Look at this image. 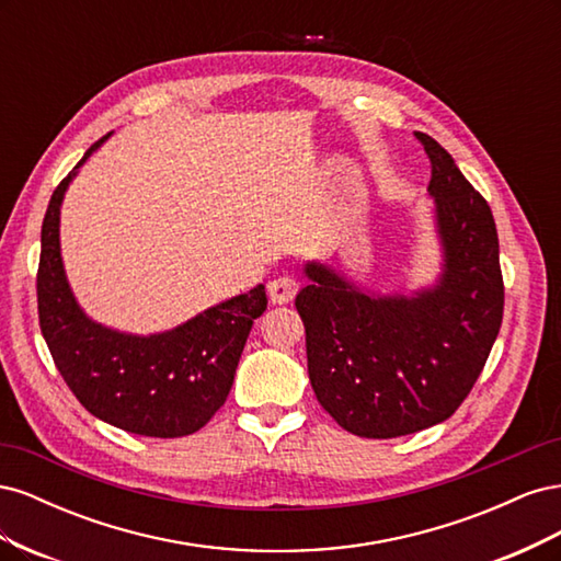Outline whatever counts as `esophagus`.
I'll list each match as a JSON object with an SVG mask.
<instances>
[{"label": "esophagus", "mask_w": 561, "mask_h": 561, "mask_svg": "<svg viewBox=\"0 0 561 561\" xmlns=\"http://www.w3.org/2000/svg\"><path fill=\"white\" fill-rule=\"evenodd\" d=\"M299 290V283L293 276H278L268 283V297L274 304L293 301Z\"/></svg>", "instance_id": "1"}]
</instances>
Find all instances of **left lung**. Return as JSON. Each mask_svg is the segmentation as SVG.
<instances>
[{
    "mask_svg": "<svg viewBox=\"0 0 561 561\" xmlns=\"http://www.w3.org/2000/svg\"><path fill=\"white\" fill-rule=\"evenodd\" d=\"M431 159L428 194L443 274L414 295H371L307 262L295 307L307 330L309 379L344 431L400 437L447 421L494 346L503 320L499 233L489 203L449 151L414 133Z\"/></svg>",
    "mask_w": 561,
    "mask_h": 561,
    "instance_id": "left-lung-1",
    "label": "left lung"
}]
</instances>
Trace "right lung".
Returning <instances> with one entry per match:
<instances>
[{"instance_id":"add662e5","label":"right lung","mask_w":561,"mask_h":561,"mask_svg":"<svg viewBox=\"0 0 561 561\" xmlns=\"http://www.w3.org/2000/svg\"><path fill=\"white\" fill-rule=\"evenodd\" d=\"M100 138L48 201L37 271L39 325L77 400L100 421L147 437H182L225 404L254 318L266 311L264 285L159 334L100 325L77 304L60 257V206L67 186Z\"/></svg>"}]
</instances>
